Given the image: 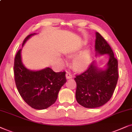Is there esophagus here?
<instances>
[{
  "mask_svg": "<svg viewBox=\"0 0 132 132\" xmlns=\"http://www.w3.org/2000/svg\"><path fill=\"white\" fill-rule=\"evenodd\" d=\"M66 77L67 79H71L72 78V75L70 72H66Z\"/></svg>",
  "mask_w": 132,
  "mask_h": 132,
  "instance_id": "esophagus-1",
  "label": "esophagus"
}]
</instances>
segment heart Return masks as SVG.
Here are the masks:
<instances>
[{"instance_id":"heart-1","label":"heart","mask_w":132,"mask_h":132,"mask_svg":"<svg viewBox=\"0 0 132 132\" xmlns=\"http://www.w3.org/2000/svg\"><path fill=\"white\" fill-rule=\"evenodd\" d=\"M76 51L69 52L68 55L69 57H73L77 53ZM90 52L89 50H86L78 54L73 60L72 67L74 70L78 72L83 71L87 69L90 64Z\"/></svg>"}]
</instances>
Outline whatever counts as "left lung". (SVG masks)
<instances>
[{"label":"left lung","mask_w":132,"mask_h":132,"mask_svg":"<svg viewBox=\"0 0 132 132\" xmlns=\"http://www.w3.org/2000/svg\"><path fill=\"white\" fill-rule=\"evenodd\" d=\"M96 55H109L106 68H99L95 61L91 63L88 69L81 74L77 75L75 97L81 106L86 108L102 106L109 101L115 90L118 79V60L106 40L95 33Z\"/></svg>","instance_id":"obj_1"}]
</instances>
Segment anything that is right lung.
Masks as SVG:
<instances>
[{"label":"right lung","mask_w":132,"mask_h":132,"mask_svg":"<svg viewBox=\"0 0 132 132\" xmlns=\"http://www.w3.org/2000/svg\"><path fill=\"white\" fill-rule=\"evenodd\" d=\"M36 33L29 34L23 42ZM22 49L15 57L14 73L16 87L20 96L32 108L43 110L48 108L57 99L61 87L66 82L65 72H55L50 68L39 71H32L23 64L21 56Z\"/></svg>","instance_id":"right-lung-1"}]
</instances>
